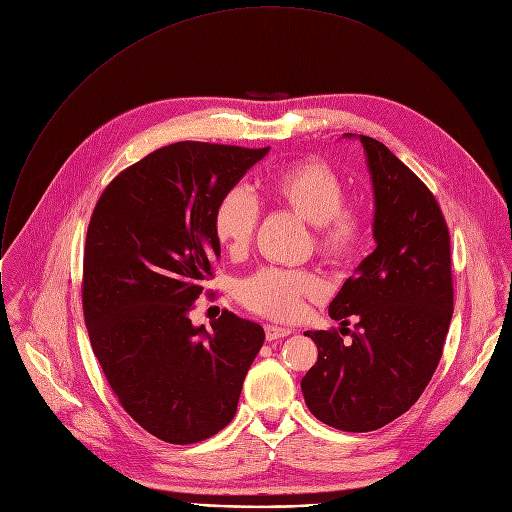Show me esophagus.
Masks as SVG:
<instances>
[{
    "label": "esophagus",
    "mask_w": 512,
    "mask_h": 512,
    "mask_svg": "<svg viewBox=\"0 0 512 512\" xmlns=\"http://www.w3.org/2000/svg\"><path fill=\"white\" fill-rule=\"evenodd\" d=\"M287 334H291L289 328H281V326H273V324L265 326V338L267 340H279V338H283Z\"/></svg>",
    "instance_id": "obj_1"
}]
</instances>
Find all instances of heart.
<instances>
[{
	"instance_id": "b5f03b06",
	"label": "heart",
	"mask_w": 512,
	"mask_h": 512,
	"mask_svg": "<svg viewBox=\"0 0 512 512\" xmlns=\"http://www.w3.org/2000/svg\"><path fill=\"white\" fill-rule=\"evenodd\" d=\"M273 200L312 225L316 253L328 263H346L362 247L367 225L362 214L344 204L342 178L324 162L308 160L277 172L269 180ZM259 221L255 198L241 186L229 188L212 212V231L225 249L243 253L253 239ZM324 294L322 279L308 269L263 267L239 285L241 304L261 316L294 320L304 300Z\"/></svg>"
}]
</instances>
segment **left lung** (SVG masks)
I'll use <instances>...</instances> for the list:
<instances>
[{
	"instance_id": "1",
	"label": "left lung",
	"mask_w": 512,
	"mask_h": 512,
	"mask_svg": "<svg viewBox=\"0 0 512 512\" xmlns=\"http://www.w3.org/2000/svg\"><path fill=\"white\" fill-rule=\"evenodd\" d=\"M354 137L352 133H344ZM375 192L373 237L332 300L328 314L348 331L306 332L318 360L302 379L308 409L342 431H373L403 415L425 391L442 358L454 312L450 233L429 188L387 148L358 135Z\"/></svg>"
}]
</instances>
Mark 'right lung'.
Segmentation results:
<instances>
[{"instance_id": "obj_1", "label": "right lung", "mask_w": 512, "mask_h": 512, "mask_svg": "<svg viewBox=\"0 0 512 512\" xmlns=\"http://www.w3.org/2000/svg\"><path fill=\"white\" fill-rule=\"evenodd\" d=\"M267 152L178 141L123 170L93 210L83 263L91 346L121 407L168 444L231 423L263 346L251 320L225 310L208 332L190 310L221 257L214 206Z\"/></svg>"}]
</instances>
